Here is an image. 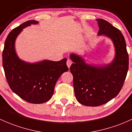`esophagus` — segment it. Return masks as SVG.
I'll return each instance as SVG.
<instances>
[{
	"label": "esophagus",
	"mask_w": 132,
	"mask_h": 132,
	"mask_svg": "<svg viewBox=\"0 0 132 132\" xmlns=\"http://www.w3.org/2000/svg\"><path fill=\"white\" fill-rule=\"evenodd\" d=\"M66 64H67V66H68V67L69 68H70V66H71V65L72 64V61H71V59H68L67 60V62H66Z\"/></svg>",
	"instance_id": "1"
}]
</instances>
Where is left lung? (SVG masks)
<instances>
[{"instance_id":"obj_1","label":"left lung","mask_w":132,"mask_h":132,"mask_svg":"<svg viewBox=\"0 0 132 132\" xmlns=\"http://www.w3.org/2000/svg\"><path fill=\"white\" fill-rule=\"evenodd\" d=\"M98 36L111 40L115 56L110 63L89 64L81 56L70 54L73 62L70 67L76 100L82 105L98 106L117 96L123 87L128 69V54L125 38L121 31L108 22L97 19Z\"/></svg>"}]
</instances>
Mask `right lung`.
Instances as JSON below:
<instances>
[{"instance_id":"add662e5","label":"right lung","mask_w":132,"mask_h":132,"mask_svg":"<svg viewBox=\"0 0 132 132\" xmlns=\"http://www.w3.org/2000/svg\"><path fill=\"white\" fill-rule=\"evenodd\" d=\"M38 22L31 20L14 29L7 36L2 53V63L7 82L12 92L29 103L49 101L61 75L68 71L67 59L59 61L43 60L31 63L22 60L15 49V40L23 29Z\"/></svg>"}]
</instances>
